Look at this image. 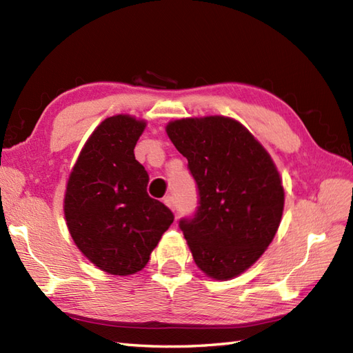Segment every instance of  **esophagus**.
<instances>
[{"label": "esophagus", "instance_id": "1", "mask_svg": "<svg viewBox=\"0 0 353 353\" xmlns=\"http://www.w3.org/2000/svg\"><path fill=\"white\" fill-rule=\"evenodd\" d=\"M163 203L167 205V206L171 209L172 212H176V201H174V199H172L171 196H167V197H165V199H163Z\"/></svg>", "mask_w": 353, "mask_h": 353}]
</instances>
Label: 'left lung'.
Masks as SVG:
<instances>
[{
	"mask_svg": "<svg viewBox=\"0 0 353 353\" xmlns=\"http://www.w3.org/2000/svg\"><path fill=\"white\" fill-rule=\"evenodd\" d=\"M165 130L188 159L199 188L196 215L179 223L194 262L212 279L236 277L261 258L279 228L285 201L279 171L234 118H182Z\"/></svg>",
	"mask_w": 353,
	"mask_h": 353,
	"instance_id": "left-lung-1",
	"label": "left lung"
}]
</instances>
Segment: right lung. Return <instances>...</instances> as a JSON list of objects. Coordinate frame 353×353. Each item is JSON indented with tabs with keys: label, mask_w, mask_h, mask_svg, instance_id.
Returning <instances> with one entry per match:
<instances>
[{
	"label": "right lung",
	"mask_w": 353,
	"mask_h": 353,
	"mask_svg": "<svg viewBox=\"0 0 353 353\" xmlns=\"http://www.w3.org/2000/svg\"><path fill=\"white\" fill-rule=\"evenodd\" d=\"M145 125L132 115L104 119L85 142L66 183L63 212L72 241L109 274L141 272L174 220L147 194L148 174L134 159Z\"/></svg>",
	"instance_id": "right-lung-1"
}]
</instances>
